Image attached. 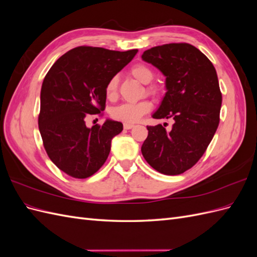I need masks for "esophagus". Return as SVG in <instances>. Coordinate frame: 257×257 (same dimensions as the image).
<instances>
[{"label": "esophagus", "instance_id": "obj_1", "mask_svg": "<svg viewBox=\"0 0 257 257\" xmlns=\"http://www.w3.org/2000/svg\"><path fill=\"white\" fill-rule=\"evenodd\" d=\"M124 128L125 130H131V128H133L134 127V124H128V123H124Z\"/></svg>", "mask_w": 257, "mask_h": 257}]
</instances>
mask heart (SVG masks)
Wrapping results in <instances>:
<instances>
[{
    "label": "heart",
    "instance_id": "obj_1",
    "mask_svg": "<svg viewBox=\"0 0 257 257\" xmlns=\"http://www.w3.org/2000/svg\"><path fill=\"white\" fill-rule=\"evenodd\" d=\"M131 75L136 80L142 83H149L153 78V72L150 67L145 64H136L131 68ZM118 85L119 79L116 76L111 77L106 84L105 93L108 99L113 100L118 96ZM147 93L153 96L160 94V90L157 85H148ZM152 109V103L148 99H142L135 103H124L114 107L111 110V116L114 120H118L124 123H135L142 119V116L147 114Z\"/></svg>",
    "mask_w": 257,
    "mask_h": 257
}]
</instances>
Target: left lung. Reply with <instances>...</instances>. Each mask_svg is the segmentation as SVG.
<instances>
[{
	"label": "left lung",
	"instance_id": "1",
	"mask_svg": "<svg viewBox=\"0 0 257 257\" xmlns=\"http://www.w3.org/2000/svg\"><path fill=\"white\" fill-rule=\"evenodd\" d=\"M143 60L166 77V94L154 119H174L170 131L147 126L142 153L159 173L175 176L193 167L212 141L220 123L222 93L215 68L205 54L186 43L146 50Z\"/></svg>",
	"mask_w": 257,
	"mask_h": 257
}]
</instances>
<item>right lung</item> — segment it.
<instances>
[{
	"label": "right lung",
	"mask_w": 257,
	"mask_h": 257,
	"mask_svg": "<svg viewBox=\"0 0 257 257\" xmlns=\"http://www.w3.org/2000/svg\"><path fill=\"white\" fill-rule=\"evenodd\" d=\"M137 51L80 46L59 58L45 76L38 128L49 159L68 176L91 177L106 162L111 139L121 133L123 124L106 120L89 128L84 120L102 114L108 80Z\"/></svg>",
	"instance_id": "add662e5"
}]
</instances>
